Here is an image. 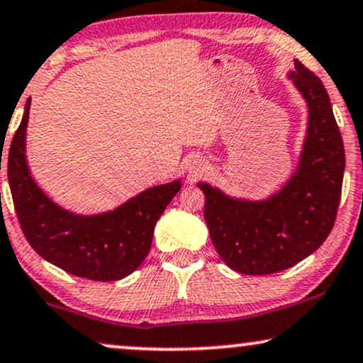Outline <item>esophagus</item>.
Masks as SVG:
<instances>
[{
    "label": "esophagus",
    "instance_id": "1",
    "mask_svg": "<svg viewBox=\"0 0 363 363\" xmlns=\"http://www.w3.org/2000/svg\"><path fill=\"white\" fill-rule=\"evenodd\" d=\"M196 172H199V168H196Z\"/></svg>",
    "mask_w": 363,
    "mask_h": 363
}]
</instances>
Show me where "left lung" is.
Segmentation results:
<instances>
[{"label": "left lung", "instance_id": "obj_1", "mask_svg": "<svg viewBox=\"0 0 363 363\" xmlns=\"http://www.w3.org/2000/svg\"><path fill=\"white\" fill-rule=\"evenodd\" d=\"M294 86L310 107V123L296 173L266 202L229 199L199 183L205 222L222 261L240 274H272L293 267L325 242L342 196L345 150L321 80L294 60Z\"/></svg>", "mask_w": 363, "mask_h": 363}]
</instances>
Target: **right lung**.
Listing matches in <instances>:
<instances>
[{"label":"right lung","instance_id":"1","mask_svg":"<svg viewBox=\"0 0 363 363\" xmlns=\"http://www.w3.org/2000/svg\"><path fill=\"white\" fill-rule=\"evenodd\" d=\"M28 114L30 101L6 161L13 205L26 240L43 259L74 276L118 281L131 274L150 252L156 222L182 183L145 190L104 216L79 217L65 212L30 177L25 160Z\"/></svg>","mask_w":363,"mask_h":363}]
</instances>
